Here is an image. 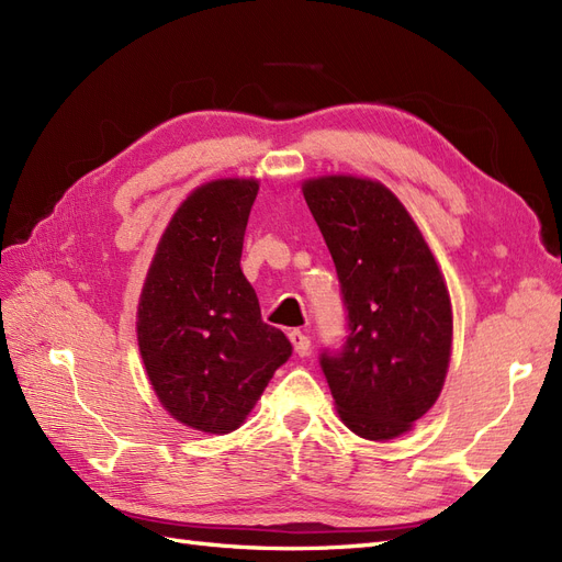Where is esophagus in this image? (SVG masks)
I'll return each mask as SVG.
<instances>
[{
	"label": "esophagus",
	"mask_w": 562,
	"mask_h": 562,
	"mask_svg": "<svg viewBox=\"0 0 562 562\" xmlns=\"http://www.w3.org/2000/svg\"><path fill=\"white\" fill-rule=\"evenodd\" d=\"M288 337H291L293 349H295V353H297V356H310V351H312V342H310V337H307V335L300 333V330H291V333H288Z\"/></svg>",
	"instance_id": "esophagus-1"
}]
</instances>
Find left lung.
<instances>
[{
	"label": "left lung",
	"instance_id": "1",
	"mask_svg": "<svg viewBox=\"0 0 562 562\" xmlns=\"http://www.w3.org/2000/svg\"><path fill=\"white\" fill-rule=\"evenodd\" d=\"M304 201L333 255L349 312L342 353L321 356L337 415L368 440L413 429L443 391L452 302L429 244L380 180L318 176Z\"/></svg>",
	"mask_w": 562,
	"mask_h": 562
}]
</instances>
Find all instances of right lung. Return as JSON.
I'll use <instances>...</instances> for the list:
<instances>
[{
	"mask_svg": "<svg viewBox=\"0 0 562 562\" xmlns=\"http://www.w3.org/2000/svg\"><path fill=\"white\" fill-rule=\"evenodd\" d=\"M260 180L217 178L182 199L157 244L135 314L140 359L164 411L201 434L239 429L288 337L260 316L241 271L244 234Z\"/></svg>",
	"mask_w": 562,
	"mask_h": 562,
	"instance_id": "right-lung-1",
	"label": "right lung"
}]
</instances>
